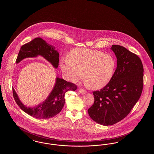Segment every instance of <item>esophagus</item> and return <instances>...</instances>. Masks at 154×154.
I'll return each mask as SVG.
<instances>
[{
    "mask_svg": "<svg viewBox=\"0 0 154 154\" xmlns=\"http://www.w3.org/2000/svg\"><path fill=\"white\" fill-rule=\"evenodd\" d=\"M79 92L81 94H85V93H86V91H85L84 89H79Z\"/></svg>",
    "mask_w": 154,
    "mask_h": 154,
    "instance_id": "1",
    "label": "esophagus"
}]
</instances>
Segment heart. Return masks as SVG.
I'll return each instance as SVG.
<instances>
[{
    "mask_svg": "<svg viewBox=\"0 0 154 154\" xmlns=\"http://www.w3.org/2000/svg\"><path fill=\"white\" fill-rule=\"evenodd\" d=\"M60 67L66 77L73 82L81 79L89 87L98 89L106 86L111 80L116 67L114 57L103 52L87 48H76L67 58L60 62Z\"/></svg>",
    "mask_w": 154,
    "mask_h": 154,
    "instance_id": "obj_1",
    "label": "heart"
}]
</instances>
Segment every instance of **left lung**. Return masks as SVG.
<instances>
[{"instance_id":"obj_1","label":"left lung","mask_w":154,"mask_h":154,"mask_svg":"<svg viewBox=\"0 0 154 154\" xmlns=\"http://www.w3.org/2000/svg\"><path fill=\"white\" fill-rule=\"evenodd\" d=\"M117 67L110 82L93 92L95 101L88 110L95 122L115 124L126 117L137 102L143 87L144 69L141 59L124 47L112 45Z\"/></svg>"}]
</instances>
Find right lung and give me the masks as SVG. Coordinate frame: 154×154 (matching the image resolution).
I'll return each mask as SVG.
<instances>
[{
    "mask_svg": "<svg viewBox=\"0 0 154 154\" xmlns=\"http://www.w3.org/2000/svg\"><path fill=\"white\" fill-rule=\"evenodd\" d=\"M41 56L51 64L55 69L59 65V54L55 47L47 43L40 37H37L29 43L23 45L20 48L16 63L28 58H36ZM77 86L72 82L56 78L51 92L43 102L34 107H27L20 100L17 92L13 88L15 101L22 111L30 116L38 119H47L57 115L64 106L65 95L68 91H75Z\"/></svg>",
    "mask_w": 154,
    "mask_h": 154,
    "instance_id": "add662e5",
    "label": "right lung"
}]
</instances>
